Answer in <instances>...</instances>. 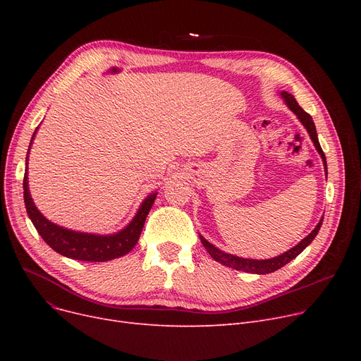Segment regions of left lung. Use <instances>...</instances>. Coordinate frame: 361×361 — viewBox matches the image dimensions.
<instances>
[{
	"label": "left lung",
	"instance_id": "obj_1",
	"mask_svg": "<svg viewBox=\"0 0 361 361\" xmlns=\"http://www.w3.org/2000/svg\"><path fill=\"white\" fill-rule=\"evenodd\" d=\"M281 97L283 98V101H286L287 106L295 114L297 118L301 121V124L306 127V130H307V133H309V136H310V139H312V142H313L316 150L319 152V155L322 157V161H324V166H325V171H326V174H328L326 157H325V154H324V150H322V147H320V143H319V139H317V133H316V126H314L312 117L309 116V114H307L305 109H302V108L297 104L295 98L293 97L291 93H288V92H281ZM322 221H324V219H320L319 224L316 225V228H314L307 237L302 238L297 245H294L293 249H290L288 252L282 253V255H279V256H276V257L264 259V260L244 259V257H238V256H234V255H230V253H225V252L216 249L214 244H211L209 241L204 240L202 235H200V241H202V244H203V247L207 250V253H209V255L212 256V259L216 260V262H219V263H222L224 267L233 268V269H235V271L250 272V274H259V275H262V274H271V272H275V271L281 269L282 267H286V264H287L288 262H291L293 259H295L302 250H305V249L307 247V245H309V244L314 240V237L317 235V233H319V230H320V226H322Z\"/></svg>",
	"mask_w": 361,
	"mask_h": 361
}]
</instances>
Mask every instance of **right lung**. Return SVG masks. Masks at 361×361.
<instances>
[{
    "label": "right lung",
    "instance_id": "right-lung-1",
    "mask_svg": "<svg viewBox=\"0 0 361 361\" xmlns=\"http://www.w3.org/2000/svg\"><path fill=\"white\" fill-rule=\"evenodd\" d=\"M37 130V127H36ZM36 130L32 136L29 150L32 146V142L35 139ZM29 150L26 158V173L23 178V197H25V206L27 215L35 225L36 231L44 238V241L49 245L52 250L60 253L66 257L74 259V260H85V262H108L112 259L121 257L127 255L136 243L139 241L140 233L143 230V225L146 221V216L150 211L152 204H154L157 195H149L140 204L137 214L131 222L126 226L124 230L108 234V235H99V234H89V233H80L73 231L68 228H63V226L56 225L51 221H48L35 206L30 192H29V181H27V159H29Z\"/></svg>",
    "mask_w": 361,
    "mask_h": 361
}]
</instances>
